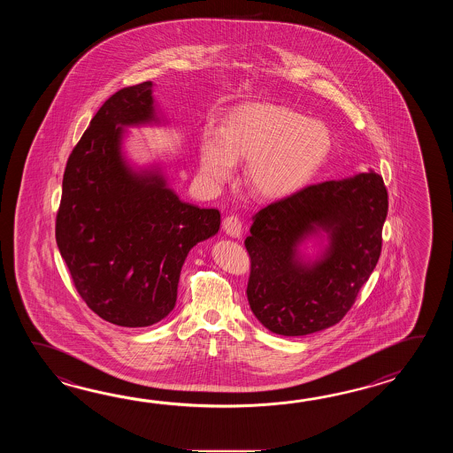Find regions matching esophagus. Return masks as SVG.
Listing matches in <instances>:
<instances>
[{
    "mask_svg": "<svg viewBox=\"0 0 453 453\" xmlns=\"http://www.w3.org/2000/svg\"><path fill=\"white\" fill-rule=\"evenodd\" d=\"M223 230L233 238H240L242 231V223L238 215H228L223 219Z\"/></svg>",
    "mask_w": 453,
    "mask_h": 453,
    "instance_id": "34e87169",
    "label": "esophagus"
}]
</instances>
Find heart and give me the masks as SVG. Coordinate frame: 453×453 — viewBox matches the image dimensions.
<instances>
[{"label":"heart","instance_id":"heart-1","mask_svg":"<svg viewBox=\"0 0 453 453\" xmlns=\"http://www.w3.org/2000/svg\"><path fill=\"white\" fill-rule=\"evenodd\" d=\"M332 149L327 126L288 106L250 102L234 106L220 131L205 127L199 149L203 181L220 188L236 162L246 160V181L256 194L280 199L298 191Z\"/></svg>","mask_w":453,"mask_h":453}]
</instances>
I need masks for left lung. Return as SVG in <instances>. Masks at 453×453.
<instances>
[{"mask_svg":"<svg viewBox=\"0 0 453 453\" xmlns=\"http://www.w3.org/2000/svg\"><path fill=\"white\" fill-rule=\"evenodd\" d=\"M388 196L369 170L311 184L252 217L248 301L270 332L303 337L345 318L382 250ZM328 238L314 260L300 252L312 237Z\"/></svg>","mask_w":453,"mask_h":453,"instance_id":"left-lung-1","label":"left lung"}]
</instances>
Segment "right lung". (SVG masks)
Listing matches in <instances>:
<instances>
[{
  "instance_id": "obj_1",
  "label": "right lung",
  "mask_w": 453,
  "mask_h": 453,
  "mask_svg": "<svg viewBox=\"0 0 453 453\" xmlns=\"http://www.w3.org/2000/svg\"><path fill=\"white\" fill-rule=\"evenodd\" d=\"M152 87H125L100 106L69 155L57 215L77 293L121 327L166 318L188 252L220 228V212L183 203L158 165L135 168L126 158L125 127L160 123Z\"/></svg>"
}]
</instances>
